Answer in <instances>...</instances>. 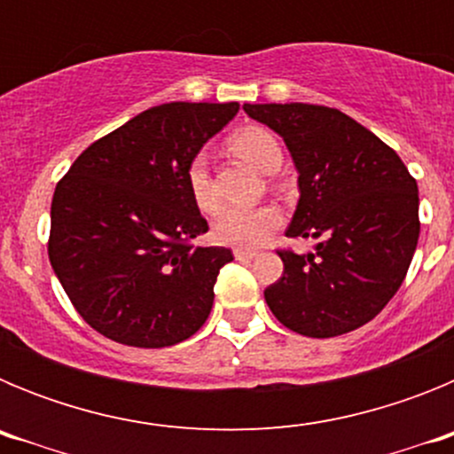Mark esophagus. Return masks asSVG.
<instances>
[{
  "label": "esophagus",
  "instance_id": "1",
  "mask_svg": "<svg viewBox=\"0 0 454 454\" xmlns=\"http://www.w3.org/2000/svg\"><path fill=\"white\" fill-rule=\"evenodd\" d=\"M234 256L236 259H239V262H250V259H254L256 256V252H252V250H234Z\"/></svg>",
  "mask_w": 454,
  "mask_h": 454
}]
</instances>
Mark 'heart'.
I'll return each mask as SVG.
<instances>
[{
  "instance_id": "b5f03b06",
  "label": "heart",
  "mask_w": 454,
  "mask_h": 454,
  "mask_svg": "<svg viewBox=\"0 0 454 454\" xmlns=\"http://www.w3.org/2000/svg\"><path fill=\"white\" fill-rule=\"evenodd\" d=\"M230 150L239 159L250 163L259 172L272 175L282 168L284 150L272 131L263 127H246L236 131L230 138ZM186 186L195 207L202 214H214L218 208V198L214 191V179L208 170V161L204 154H195L186 168ZM282 215L275 207H227L215 215L211 224V234L220 246L231 247H256L279 227Z\"/></svg>"
}]
</instances>
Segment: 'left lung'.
Segmentation results:
<instances>
[{
	"mask_svg": "<svg viewBox=\"0 0 454 454\" xmlns=\"http://www.w3.org/2000/svg\"><path fill=\"white\" fill-rule=\"evenodd\" d=\"M286 143L300 200L291 239L314 252H279L282 277L263 291L275 318L302 336L330 339L375 318L395 295L419 243V186L372 131L330 106L243 104Z\"/></svg>",
	"mask_w": 454,
	"mask_h": 454,
	"instance_id": "1",
	"label": "left lung"
}]
</instances>
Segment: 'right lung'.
<instances>
[{
    "label": "right lung",
    "instance_id": "obj_1",
    "mask_svg": "<svg viewBox=\"0 0 454 454\" xmlns=\"http://www.w3.org/2000/svg\"><path fill=\"white\" fill-rule=\"evenodd\" d=\"M239 114V102L152 106L92 143L51 200L50 262L83 320L134 348L182 343L214 307V284L234 256L192 247L208 224L186 168Z\"/></svg>",
    "mask_w": 454,
    "mask_h": 454
}]
</instances>
